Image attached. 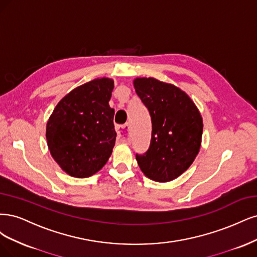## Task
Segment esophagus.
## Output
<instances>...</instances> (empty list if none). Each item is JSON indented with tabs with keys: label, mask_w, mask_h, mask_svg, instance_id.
Here are the masks:
<instances>
[{
	"label": "esophagus",
	"mask_w": 257,
	"mask_h": 257,
	"mask_svg": "<svg viewBox=\"0 0 257 257\" xmlns=\"http://www.w3.org/2000/svg\"><path fill=\"white\" fill-rule=\"evenodd\" d=\"M116 131L118 134V137L121 139V142H128V140H129V125L128 123L116 126Z\"/></svg>",
	"instance_id": "34e87169"
}]
</instances>
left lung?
<instances>
[{
	"mask_svg": "<svg viewBox=\"0 0 257 257\" xmlns=\"http://www.w3.org/2000/svg\"><path fill=\"white\" fill-rule=\"evenodd\" d=\"M136 93L152 118L148 151L137 154L144 175L167 183L186 172L200 152L203 119L194 102L184 90L154 78H137Z\"/></svg>",
	"mask_w": 257,
	"mask_h": 257,
	"instance_id": "obj_1",
	"label": "left lung"
}]
</instances>
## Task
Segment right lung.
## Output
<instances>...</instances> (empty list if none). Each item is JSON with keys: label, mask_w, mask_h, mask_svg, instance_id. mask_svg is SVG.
Segmentation results:
<instances>
[{"label": "right lung", "mask_w": 257, "mask_h": 257, "mask_svg": "<svg viewBox=\"0 0 257 257\" xmlns=\"http://www.w3.org/2000/svg\"><path fill=\"white\" fill-rule=\"evenodd\" d=\"M114 81L95 79L72 89L56 104L47 122L49 151L68 175L86 178L100 171L115 145Z\"/></svg>", "instance_id": "right-lung-1"}]
</instances>
